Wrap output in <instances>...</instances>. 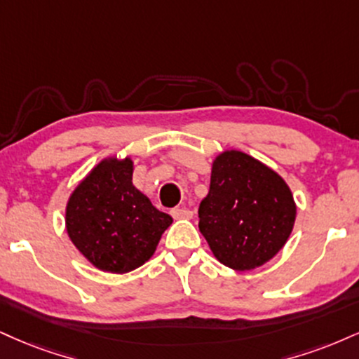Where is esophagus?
Segmentation results:
<instances>
[{
  "label": "esophagus",
  "instance_id": "esophagus-1",
  "mask_svg": "<svg viewBox=\"0 0 359 359\" xmlns=\"http://www.w3.org/2000/svg\"><path fill=\"white\" fill-rule=\"evenodd\" d=\"M170 214L174 219H191L192 217V210L185 209V207H175V209L170 210Z\"/></svg>",
  "mask_w": 359,
  "mask_h": 359
}]
</instances>
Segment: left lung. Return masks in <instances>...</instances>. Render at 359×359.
<instances>
[{
  "label": "left lung",
  "mask_w": 359,
  "mask_h": 359,
  "mask_svg": "<svg viewBox=\"0 0 359 359\" xmlns=\"http://www.w3.org/2000/svg\"><path fill=\"white\" fill-rule=\"evenodd\" d=\"M294 221L291 189L273 168L241 150L215 157L198 229L219 262L234 271L266 264L284 248Z\"/></svg>",
  "instance_id": "1"
}]
</instances>
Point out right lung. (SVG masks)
Wrapping results in <instances>:
<instances>
[{"label":"right lung","instance_id":"right-lung-1","mask_svg":"<svg viewBox=\"0 0 359 359\" xmlns=\"http://www.w3.org/2000/svg\"><path fill=\"white\" fill-rule=\"evenodd\" d=\"M130 157L103 158L72 192L68 237L97 269L130 273L154 256L172 217L132 184Z\"/></svg>","mask_w":359,"mask_h":359}]
</instances>
